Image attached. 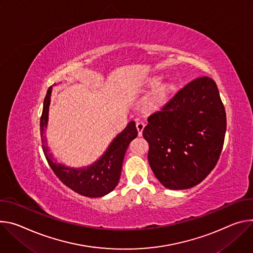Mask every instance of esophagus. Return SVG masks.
Returning a JSON list of instances; mask_svg holds the SVG:
<instances>
[{
  "instance_id": "esophagus-1",
  "label": "esophagus",
  "mask_w": 253,
  "mask_h": 253,
  "mask_svg": "<svg viewBox=\"0 0 253 253\" xmlns=\"http://www.w3.org/2000/svg\"><path fill=\"white\" fill-rule=\"evenodd\" d=\"M144 127H145V124H144L143 122H137V123H136V129H137L138 135H142Z\"/></svg>"
}]
</instances>
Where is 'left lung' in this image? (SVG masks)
Here are the masks:
<instances>
[{
    "instance_id": "left-lung-1",
    "label": "left lung",
    "mask_w": 253,
    "mask_h": 253,
    "mask_svg": "<svg viewBox=\"0 0 253 253\" xmlns=\"http://www.w3.org/2000/svg\"><path fill=\"white\" fill-rule=\"evenodd\" d=\"M225 132L226 112L213 79L196 78L171 92L143 130L155 176L171 190L198 185L216 166Z\"/></svg>"
}]
</instances>
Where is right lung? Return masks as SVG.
Listing matches in <instances>:
<instances>
[{"mask_svg": "<svg viewBox=\"0 0 253 253\" xmlns=\"http://www.w3.org/2000/svg\"><path fill=\"white\" fill-rule=\"evenodd\" d=\"M52 86L47 90L40 119L41 142L46 160L59 180L74 192L90 198L102 197L114 190L121 178L123 162L129 143L137 135L134 122H129L126 128L110 143L105 153L92 165L84 168H70L54 160L46 144L44 135L48 124V112Z\"/></svg>", "mask_w": 253, "mask_h": 253, "instance_id": "right-lung-1", "label": "right lung"}]
</instances>
